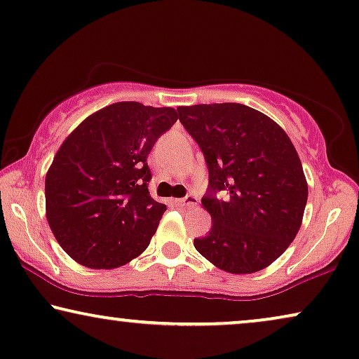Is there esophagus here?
I'll return each mask as SVG.
<instances>
[{
    "instance_id": "obj_1",
    "label": "esophagus",
    "mask_w": 359,
    "mask_h": 359,
    "mask_svg": "<svg viewBox=\"0 0 359 359\" xmlns=\"http://www.w3.org/2000/svg\"><path fill=\"white\" fill-rule=\"evenodd\" d=\"M175 203L179 206H185V208H194L198 203V200H196L195 195H187L185 198H180V200H175Z\"/></svg>"
}]
</instances>
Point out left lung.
Here are the masks:
<instances>
[{"mask_svg": "<svg viewBox=\"0 0 359 359\" xmlns=\"http://www.w3.org/2000/svg\"><path fill=\"white\" fill-rule=\"evenodd\" d=\"M198 143L210 184L201 198L211 231L195 249L228 273H255L278 259L301 228L307 182L278 123L242 104L179 107Z\"/></svg>", "mask_w": 359, "mask_h": 359, "instance_id": "obj_1", "label": "left lung"}]
</instances>
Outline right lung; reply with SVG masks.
<instances>
[{"instance_id":"add662e5","label":"right lung","mask_w":359,"mask_h":359,"mask_svg":"<svg viewBox=\"0 0 359 359\" xmlns=\"http://www.w3.org/2000/svg\"><path fill=\"white\" fill-rule=\"evenodd\" d=\"M172 107L117 102L63 141L45 177L50 229L88 269L128 264L149 245L165 205L149 195L148 154L177 122Z\"/></svg>"}]
</instances>
